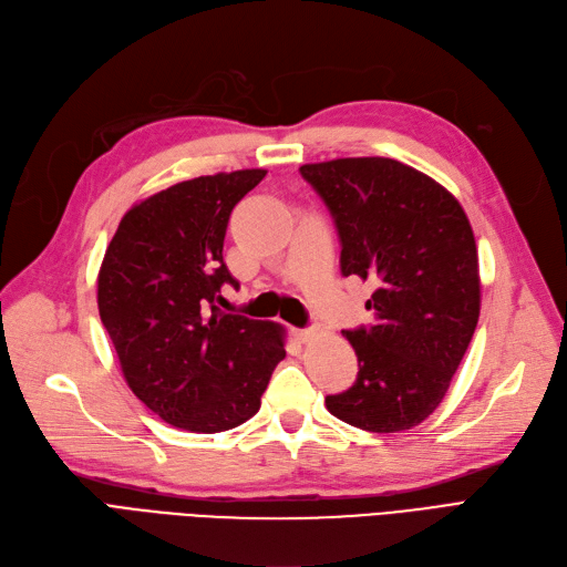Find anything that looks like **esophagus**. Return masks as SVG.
<instances>
[{"mask_svg": "<svg viewBox=\"0 0 567 567\" xmlns=\"http://www.w3.org/2000/svg\"><path fill=\"white\" fill-rule=\"evenodd\" d=\"M298 340L300 342H311V340H315L317 336H319V330L317 328H302V330H298Z\"/></svg>", "mask_w": 567, "mask_h": 567, "instance_id": "34e87169", "label": "esophagus"}]
</instances>
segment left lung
Here are the masks:
<instances>
[{"label":"left lung","instance_id":"left-lung-1","mask_svg":"<svg viewBox=\"0 0 567 567\" xmlns=\"http://www.w3.org/2000/svg\"><path fill=\"white\" fill-rule=\"evenodd\" d=\"M300 173L336 220L342 275L375 286L365 302L375 323L342 333L359 357L357 382L326 408L365 432H405L439 408L478 323L470 218L443 185L396 159L349 157Z\"/></svg>","mask_w":567,"mask_h":567}]
</instances>
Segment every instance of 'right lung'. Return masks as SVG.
<instances>
[{"instance_id":"1","label":"right lung","mask_w":567,"mask_h":567,"mask_svg":"<svg viewBox=\"0 0 567 567\" xmlns=\"http://www.w3.org/2000/svg\"><path fill=\"white\" fill-rule=\"evenodd\" d=\"M262 168L202 175L135 204L97 271V311L126 384L154 415L194 434L227 432L260 410L286 357L275 321L227 315L220 288L229 213Z\"/></svg>"}]
</instances>
